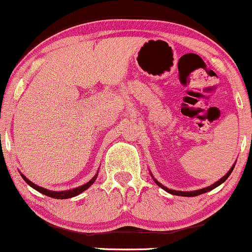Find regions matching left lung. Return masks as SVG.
<instances>
[{"mask_svg": "<svg viewBox=\"0 0 252 252\" xmlns=\"http://www.w3.org/2000/svg\"><path fill=\"white\" fill-rule=\"evenodd\" d=\"M233 168H234V166H232V168H230V170L227 172V174L225 175V177H222L219 181H217L216 184L209 186V187H206V188L198 189V190H194V191H177V190H172V189H168L166 187H164V186L161 185V184H159V182H158L156 179H154V180H155V182H156L158 186H159L160 188H163L165 191L170 192V194H173V195H177V196H187V197H194V196H198V195H201V194H204V192H208L210 190H212V189H215L216 187H218L219 185H221L223 181H226V179L229 177L230 173H232Z\"/></svg>", "mask_w": 252, "mask_h": 252, "instance_id": "left-lung-1", "label": "left lung"}]
</instances>
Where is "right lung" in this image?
Segmentation results:
<instances>
[{
    "label": "right lung",
    "mask_w": 252,
    "mask_h": 252,
    "mask_svg": "<svg viewBox=\"0 0 252 252\" xmlns=\"http://www.w3.org/2000/svg\"><path fill=\"white\" fill-rule=\"evenodd\" d=\"M22 177L24 180L26 181L27 185H30L31 187L35 189V190H37L39 192H42V194L49 196V197H53V198H57V199H65V198H71V197H74V196H77L79 194H81L82 191H85L86 189L91 187V186L94 184L96 178H97V174L95 175L94 178L92 179L91 181H88L87 184L82 185L80 186V187L78 188H74V189H71V190H65V191H51V190H48V189H44L42 187H40V186H36L35 184H33V182H31L29 179H26V177H24V175L22 174Z\"/></svg>",
    "instance_id": "obj_1"
}]
</instances>
